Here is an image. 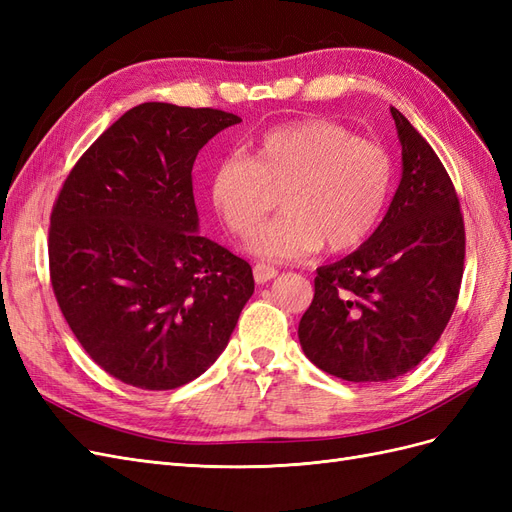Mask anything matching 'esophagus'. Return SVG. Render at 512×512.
Instances as JSON below:
<instances>
[{"label":"esophagus","mask_w":512,"mask_h":512,"mask_svg":"<svg viewBox=\"0 0 512 512\" xmlns=\"http://www.w3.org/2000/svg\"><path fill=\"white\" fill-rule=\"evenodd\" d=\"M273 277H277V269L271 265H265V262H256L254 265V280L256 284H267Z\"/></svg>","instance_id":"esophagus-1"}]
</instances>
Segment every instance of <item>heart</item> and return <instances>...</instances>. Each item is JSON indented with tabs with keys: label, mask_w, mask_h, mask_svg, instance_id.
Instances as JSON below:
<instances>
[{
	"label": "heart",
	"mask_w": 512,
	"mask_h": 512,
	"mask_svg": "<svg viewBox=\"0 0 512 512\" xmlns=\"http://www.w3.org/2000/svg\"><path fill=\"white\" fill-rule=\"evenodd\" d=\"M393 188V164L380 145L342 123L309 117L258 138L254 156H230L211 175V205L237 237L253 228L285 190V213L247 247L267 260H297L327 243L335 254L361 247L376 230Z\"/></svg>",
	"instance_id": "obj_1"
}]
</instances>
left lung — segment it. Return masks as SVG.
<instances>
[{
	"instance_id": "obj_1",
	"label": "left lung",
	"mask_w": 512,
	"mask_h": 512,
	"mask_svg": "<svg viewBox=\"0 0 512 512\" xmlns=\"http://www.w3.org/2000/svg\"><path fill=\"white\" fill-rule=\"evenodd\" d=\"M401 179L384 220L359 250L324 265L299 322L305 356L327 374L378 384L404 376L436 346L455 309L466 230L436 151L391 108Z\"/></svg>"
}]
</instances>
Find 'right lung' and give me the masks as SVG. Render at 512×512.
I'll use <instances>...</instances> for the list:
<instances>
[{
  "mask_svg": "<svg viewBox=\"0 0 512 512\" xmlns=\"http://www.w3.org/2000/svg\"><path fill=\"white\" fill-rule=\"evenodd\" d=\"M241 123L218 108L138 104L76 162L51 213L57 303L85 352L147 391L198 378L254 294L252 267L198 235L192 166Z\"/></svg>",
  "mask_w": 512,
  "mask_h": 512,
  "instance_id": "right-lung-1",
  "label": "right lung"
}]
</instances>
